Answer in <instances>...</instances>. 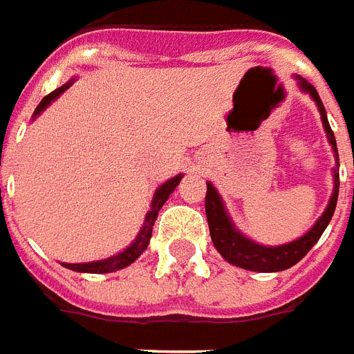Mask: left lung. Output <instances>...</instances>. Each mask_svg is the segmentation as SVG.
Instances as JSON below:
<instances>
[{"instance_id": "left-lung-1", "label": "left lung", "mask_w": 354, "mask_h": 354, "mask_svg": "<svg viewBox=\"0 0 354 354\" xmlns=\"http://www.w3.org/2000/svg\"><path fill=\"white\" fill-rule=\"evenodd\" d=\"M301 90H306L311 94L319 111L322 115V124H324V130L328 133V141L334 152H336V162L339 167V156H337V147H336V138H334V131L330 128L328 118L322 107L321 97L317 94V90L309 84L308 81L300 79ZM337 192H339V174H334V194L330 198V203L326 211L322 213V216L315 223V226L300 239H296L292 243L281 245V247H262V245L254 243L251 239L243 237L239 232L234 228V224L230 223V218L224 211V205L221 202V198L216 194V190L213 188L211 183H207V192H205V215H207L209 223V232H211V239L213 245L216 247V251L221 252L224 260H228L230 264L245 268V270H251V272H283L292 268L294 264H298L313 247L319 237L322 236V232L326 230V226L332 221V215L336 211L337 203Z\"/></svg>"}]
</instances>
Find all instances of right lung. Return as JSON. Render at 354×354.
Returning a JSON list of instances; mask_svg holds the SVG:
<instances>
[{"mask_svg": "<svg viewBox=\"0 0 354 354\" xmlns=\"http://www.w3.org/2000/svg\"><path fill=\"white\" fill-rule=\"evenodd\" d=\"M69 86H71V82H66L64 86H60V88H56L54 92L45 95V97L41 100L39 105H37V109H35V117L39 115L41 111L45 109L48 103L53 102V100H56L64 90H68ZM180 179H183V175H177V177H174V179H169L167 183H164V185L156 190L154 200H152L151 211L147 213L145 226L141 228L138 239H136L128 249H124V251L120 252V254H117V257H111V259L107 260H100V262H90V264H64V266H66L68 270H73V272H81V273H109V272H117V270H122V268H126V266H130L131 262L138 259L139 254L147 249L149 239H151L152 236V226H154V221H156V216H158L160 207L166 203V200L169 198V194L174 192L175 187L179 185Z\"/></svg>", "mask_w": 354, "mask_h": 354, "instance_id": "1", "label": "right lung"}]
</instances>
